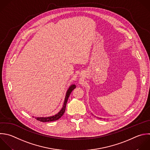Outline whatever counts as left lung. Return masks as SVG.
<instances>
[{"label":"left lung","mask_w":150,"mask_h":150,"mask_svg":"<svg viewBox=\"0 0 150 150\" xmlns=\"http://www.w3.org/2000/svg\"><path fill=\"white\" fill-rule=\"evenodd\" d=\"M100 118V119H101V118Z\"/></svg>","instance_id":"left-lung-1"}]
</instances>
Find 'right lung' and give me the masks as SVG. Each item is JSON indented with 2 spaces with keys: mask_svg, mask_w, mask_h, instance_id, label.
Wrapping results in <instances>:
<instances>
[{
  "mask_svg": "<svg viewBox=\"0 0 150 150\" xmlns=\"http://www.w3.org/2000/svg\"><path fill=\"white\" fill-rule=\"evenodd\" d=\"M76 87L75 84H72L70 86V87L69 88L68 90L66 92V95L65 97V99H64V101L63 103V105L62 107V108L61 109V110L56 115H53V116H50V117H36L35 118H36L37 120L41 121V122H50V121H56L58 119H59L64 113L65 110H66V104L68 100V98L69 97V96L70 95L71 93L72 92V91Z\"/></svg>",
  "mask_w": 150,
  "mask_h": 150,
  "instance_id": "1",
  "label": "right lung"
}]
</instances>
